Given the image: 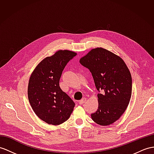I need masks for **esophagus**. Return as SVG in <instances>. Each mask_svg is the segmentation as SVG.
<instances>
[{"instance_id": "esophagus-1", "label": "esophagus", "mask_w": 154, "mask_h": 154, "mask_svg": "<svg viewBox=\"0 0 154 154\" xmlns=\"http://www.w3.org/2000/svg\"><path fill=\"white\" fill-rule=\"evenodd\" d=\"M86 101V99L85 98H83L82 99H81L80 101H79V104H84L85 102Z\"/></svg>"}]
</instances>
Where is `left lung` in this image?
<instances>
[{
	"label": "left lung",
	"mask_w": 154,
	"mask_h": 154,
	"mask_svg": "<svg viewBox=\"0 0 154 154\" xmlns=\"http://www.w3.org/2000/svg\"><path fill=\"white\" fill-rule=\"evenodd\" d=\"M80 63L91 72L99 92L98 109L91 114V118L97 124L109 125L121 117L129 103L130 71L120 57L103 48L92 49Z\"/></svg>",
	"instance_id": "left-lung-1"
}]
</instances>
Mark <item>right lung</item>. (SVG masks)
<instances>
[{"label":"right lung","mask_w":154,"mask_h":154,"mask_svg":"<svg viewBox=\"0 0 154 154\" xmlns=\"http://www.w3.org/2000/svg\"><path fill=\"white\" fill-rule=\"evenodd\" d=\"M76 53L59 50L44 59L29 78L28 98L33 111L48 124L64 123L72 114L75 103L59 86L62 72Z\"/></svg>","instance_id":"1"}]
</instances>
